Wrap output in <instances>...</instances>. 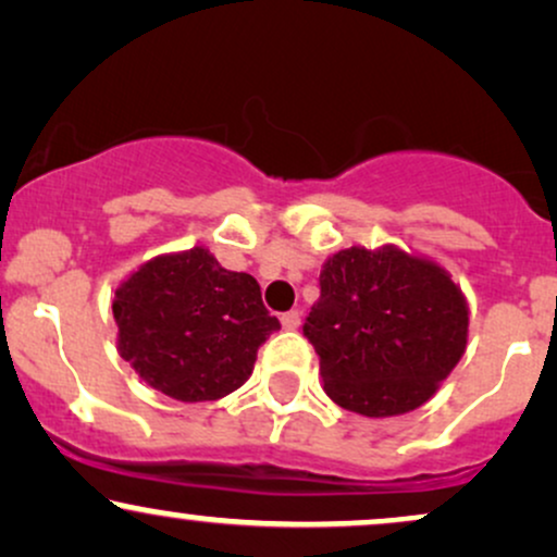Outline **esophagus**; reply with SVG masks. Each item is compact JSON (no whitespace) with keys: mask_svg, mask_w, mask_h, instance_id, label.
Masks as SVG:
<instances>
[{"mask_svg":"<svg viewBox=\"0 0 557 557\" xmlns=\"http://www.w3.org/2000/svg\"><path fill=\"white\" fill-rule=\"evenodd\" d=\"M283 326L285 330H298L300 326V313L298 311H287V313H283Z\"/></svg>","mask_w":557,"mask_h":557,"instance_id":"1","label":"esophagus"}]
</instances>
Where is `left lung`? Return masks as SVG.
Masks as SVG:
<instances>
[{
    "label": "left lung",
    "mask_w": 557,
    "mask_h": 557,
    "mask_svg": "<svg viewBox=\"0 0 557 557\" xmlns=\"http://www.w3.org/2000/svg\"><path fill=\"white\" fill-rule=\"evenodd\" d=\"M304 334L324 392L366 418L410 412L435 394L467 345V304L451 277L399 249H345L319 274Z\"/></svg>",
    "instance_id": "1"
}]
</instances>
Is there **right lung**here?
I'll use <instances>...</instances> for the list:
<instances>
[{"mask_svg": "<svg viewBox=\"0 0 557 557\" xmlns=\"http://www.w3.org/2000/svg\"><path fill=\"white\" fill-rule=\"evenodd\" d=\"M119 352L147 384L178 401H212L251 376L280 321L259 283L207 249L156 257L116 290Z\"/></svg>", "mask_w": 557, "mask_h": 557, "instance_id": "1", "label": "right lung"}]
</instances>
